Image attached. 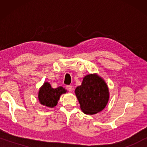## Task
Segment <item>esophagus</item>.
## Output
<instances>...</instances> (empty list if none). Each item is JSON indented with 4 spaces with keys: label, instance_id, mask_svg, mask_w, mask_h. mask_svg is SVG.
Here are the masks:
<instances>
[{
    "label": "esophagus",
    "instance_id": "esophagus-1",
    "mask_svg": "<svg viewBox=\"0 0 147 147\" xmlns=\"http://www.w3.org/2000/svg\"><path fill=\"white\" fill-rule=\"evenodd\" d=\"M67 89L69 90V92H73L74 91V88L71 86H67Z\"/></svg>",
    "mask_w": 147,
    "mask_h": 147
}]
</instances>
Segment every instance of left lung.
Segmentation results:
<instances>
[{"label":"left lung","mask_w":147,"mask_h":147,"mask_svg":"<svg viewBox=\"0 0 147 147\" xmlns=\"http://www.w3.org/2000/svg\"><path fill=\"white\" fill-rule=\"evenodd\" d=\"M75 94L80 108L86 114H95L102 111L110 97L107 84L97 74L86 76L81 86L76 88Z\"/></svg>","instance_id":"left-lung-1"}]
</instances>
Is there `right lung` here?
<instances>
[{
	"label": "right lung",
	"instance_id": "add662e5",
	"mask_svg": "<svg viewBox=\"0 0 147 147\" xmlns=\"http://www.w3.org/2000/svg\"><path fill=\"white\" fill-rule=\"evenodd\" d=\"M67 92L61 86L53 88L49 82H44L38 92V100L40 104L48 108H54L57 104L60 96Z\"/></svg>",
	"mask_w": 147,
	"mask_h": 147
}]
</instances>
